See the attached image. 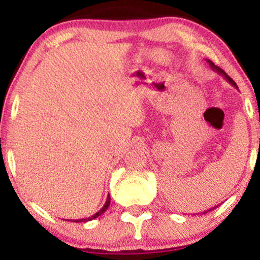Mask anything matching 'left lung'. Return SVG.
Masks as SVG:
<instances>
[{"label": "left lung", "instance_id": "1", "mask_svg": "<svg viewBox=\"0 0 260 260\" xmlns=\"http://www.w3.org/2000/svg\"><path fill=\"white\" fill-rule=\"evenodd\" d=\"M206 62H208V63H209V66H210V67H211V70H213V71H216V72H217V73H218V74H221V75H222V77H223V78H224L226 81H229V84H232V85H233V86H234V87H236V88H238V85H236V84H235V81H234V80H233V79H232L231 77H229V75H228V74H226L224 71H223V70H221V68H219V67H217V66H215V63H213V62H212V61H210V60H206ZM215 208H217V206H215ZM215 208L210 209V210H208V211H204L203 213H206V212L211 211V210H213V209H215Z\"/></svg>", "mask_w": 260, "mask_h": 260}]
</instances>
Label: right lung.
Instances as JSON below:
<instances>
[{
  "label": "right lung",
  "instance_id": "right-lung-1",
  "mask_svg": "<svg viewBox=\"0 0 260 260\" xmlns=\"http://www.w3.org/2000/svg\"><path fill=\"white\" fill-rule=\"evenodd\" d=\"M109 205H110V196L108 194L107 202H106V204H104V205H103V208H102L98 212L94 213V215H92L91 217H87V218H81V219H67V221H72V222H75V223H78V222H87V221H91V219H94V218L100 217L101 215H103V213L107 211V209L109 208Z\"/></svg>",
  "mask_w": 260,
  "mask_h": 260
}]
</instances>
